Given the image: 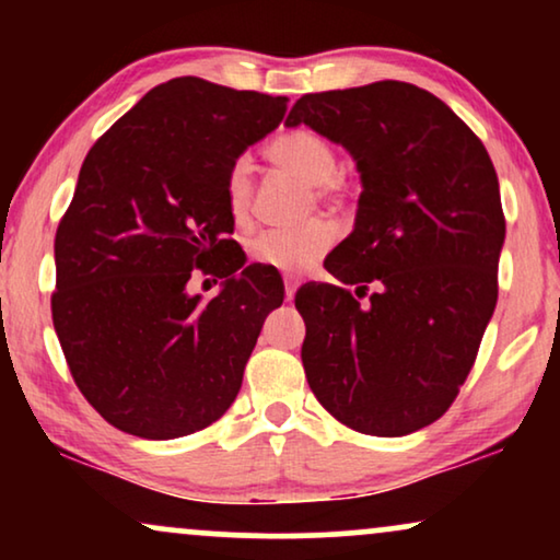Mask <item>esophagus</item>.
I'll list each match as a JSON object with an SVG mask.
<instances>
[{"instance_id":"34e87169","label":"esophagus","mask_w":560,"mask_h":560,"mask_svg":"<svg viewBox=\"0 0 560 560\" xmlns=\"http://www.w3.org/2000/svg\"><path fill=\"white\" fill-rule=\"evenodd\" d=\"M285 301H293L295 298V288H298V278H293V275H285Z\"/></svg>"}]
</instances>
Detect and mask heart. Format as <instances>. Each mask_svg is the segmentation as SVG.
Segmentation results:
<instances>
[{
    "label": "heart",
    "mask_w": 560,
    "mask_h": 560,
    "mask_svg": "<svg viewBox=\"0 0 560 560\" xmlns=\"http://www.w3.org/2000/svg\"><path fill=\"white\" fill-rule=\"evenodd\" d=\"M267 155L282 171L293 173L303 183L316 188L320 201L336 203L341 196L339 186V155L334 144L311 129H290L275 137L267 148ZM226 209L236 224L249 219L252 206V160L247 155L236 158L229 165L224 178ZM336 232L328 221H308L293 229H262L247 242V252L255 262L272 267L280 272H303L316 265L328 249L334 247Z\"/></svg>",
    "instance_id": "obj_1"
}]
</instances>
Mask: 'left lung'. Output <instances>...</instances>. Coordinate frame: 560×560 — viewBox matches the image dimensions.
<instances>
[{
  "label": "left lung",
  "mask_w": 560,
  "mask_h": 560,
  "mask_svg": "<svg viewBox=\"0 0 560 560\" xmlns=\"http://www.w3.org/2000/svg\"><path fill=\"white\" fill-rule=\"evenodd\" d=\"M298 125L341 144L362 180L354 229L324 262L357 295L328 282L295 293L305 377L359 433L420 431L454 402L497 305L494 165L439 96L402 81L305 94L285 119Z\"/></svg>",
  "instance_id": "8db88e82"
}]
</instances>
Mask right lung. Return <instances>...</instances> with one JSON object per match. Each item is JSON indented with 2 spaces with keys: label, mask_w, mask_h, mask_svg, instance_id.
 I'll use <instances>...</instances> for the list:
<instances>
[{
  "label": "right lung",
  "mask_w": 560,
  "mask_h": 560,
  "mask_svg": "<svg viewBox=\"0 0 560 560\" xmlns=\"http://www.w3.org/2000/svg\"><path fill=\"white\" fill-rule=\"evenodd\" d=\"M288 98L183 75L148 91L83 160L56 232L52 326L106 423L150 441L211 425L242 387L285 288L229 234V165ZM225 278L203 302L189 275Z\"/></svg>",
  "instance_id": "right-lung-1"
}]
</instances>
